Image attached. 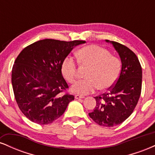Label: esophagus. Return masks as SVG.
<instances>
[{
  "label": "esophagus",
  "instance_id": "1",
  "mask_svg": "<svg viewBox=\"0 0 155 155\" xmlns=\"http://www.w3.org/2000/svg\"><path fill=\"white\" fill-rule=\"evenodd\" d=\"M84 96L83 95H75V98L76 99H80V98H84Z\"/></svg>",
  "mask_w": 155,
  "mask_h": 155
}]
</instances>
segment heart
I'll list each match as a JSON object with an SVG mask.
<instances>
[{
  "label": "heart",
  "mask_w": 155,
  "mask_h": 155,
  "mask_svg": "<svg viewBox=\"0 0 155 155\" xmlns=\"http://www.w3.org/2000/svg\"><path fill=\"white\" fill-rule=\"evenodd\" d=\"M78 61L81 66L89 68L85 74L86 79L77 82L72 91L80 95L93 92L96 89L106 90L114 86L120 76L121 62L105 48L88 45L77 51ZM65 79L74 84L78 79L77 63L71 57H66L61 65Z\"/></svg>",
  "instance_id": "b5f03b06"
}]
</instances>
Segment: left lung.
I'll list each match as a JSON object with an SVG mask.
<instances>
[{
	"label": "left lung",
	"instance_id": "obj_1",
	"mask_svg": "<svg viewBox=\"0 0 155 155\" xmlns=\"http://www.w3.org/2000/svg\"><path fill=\"white\" fill-rule=\"evenodd\" d=\"M113 44L120 54L122 68L120 76L108 91L96 96L95 109L89 116L95 123L114 127L127 120L134 111L141 92L142 69L139 60L132 50L116 41Z\"/></svg>",
	"mask_w": 155,
	"mask_h": 155
}]
</instances>
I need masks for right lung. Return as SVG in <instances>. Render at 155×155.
Listing matches in <instances>:
<instances>
[{
	"label": "right lung",
	"instance_id": "1",
	"mask_svg": "<svg viewBox=\"0 0 155 155\" xmlns=\"http://www.w3.org/2000/svg\"><path fill=\"white\" fill-rule=\"evenodd\" d=\"M84 41L44 39L26 47L12 68V84L19 109L39 124H50L63 114L74 96L61 71L63 60Z\"/></svg>",
	"mask_w": 155,
	"mask_h": 155
}]
</instances>
